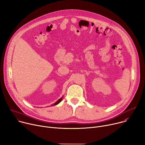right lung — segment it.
Returning <instances> with one entry per match:
<instances>
[{
	"label": "right lung",
	"mask_w": 145,
	"mask_h": 145,
	"mask_svg": "<svg viewBox=\"0 0 145 145\" xmlns=\"http://www.w3.org/2000/svg\"><path fill=\"white\" fill-rule=\"evenodd\" d=\"M63 100V97H61L59 99H58L55 103H54V104L53 105H51V106H56L57 105H58V103H59L61 101V100Z\"/></svg>",
	"instance_id": "obj_1"
}]
</instances>
